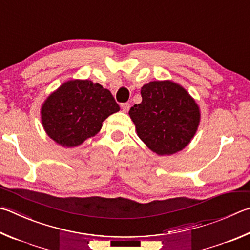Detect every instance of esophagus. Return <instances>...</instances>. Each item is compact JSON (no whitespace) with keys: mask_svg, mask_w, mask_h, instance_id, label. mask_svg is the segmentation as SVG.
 Returning <instances> with one entry per match:
<instances>
[{"mask_svg":"<svg viewBox=\"0 0 250 250\" xmlns=\"http://www.w3.org/2000/svg\"><path fill=\"white\" fill-rule=\"evenodd\" d=\"M130 107H131V105L129 103H124L121 105V108H122V110H124L125 112H128L129 111V109H130Z\"/></svg>","mask_w":250,"mask_h":250,"instance_id":"esophagus-1","label":"esophagus"}]
</instances>
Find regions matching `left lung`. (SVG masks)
I'll return each mask as SVG.
<instances>
[{"instance_id":"left-lung-1","label":"left lung","mask_w":250,"mask_h":250,"mask_svg":"<svg viewBox=\"0 0 250 250\" xmlns=\"http://www.w3.org/2000/svg\"><path fill=\"white\" fill-rule=\"evenodd\" d=\"M141 96L129 115L146 146L158 155L187 146L200 122V110L187 90L171 81H154L143 85Z\"/></svg>"}]
</instances>
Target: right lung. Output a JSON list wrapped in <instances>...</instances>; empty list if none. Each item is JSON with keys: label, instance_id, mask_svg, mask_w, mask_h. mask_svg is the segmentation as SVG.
Wrapping results in <instances>:
<instances>
[{"label": "right lung", "instance_id": "1", "mask_svg": "<svg viewBox=\"0 0 250 250\" xmlns=\"http://www.w3.org/2000/svg\"><path fill=\"white\" fill-rule=\"evenodd\" d=\"M120 110L109 90L88 80H72L49 95L42 107V122L58 144L74 147L94 137L103 122Z\"/></svg>", "mask_w": 250, "mask_h": 250}]
</instances>
